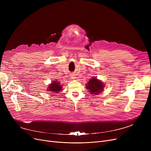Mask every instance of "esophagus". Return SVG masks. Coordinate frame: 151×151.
<instances>
[{
	"instance_id": "1",
	"label": "esophagus",
	"mask_w": 151,
	"mask_h": 151,
	"mask_svg": "<svg viewBox=\"0 0 151 151\" xmlns=\"http://www.w3.org/2000/svg\"><path fill=\"white\" fill-rule=\"evenodd\" d=\"M70 78H71V80H74V79H75V76L73 75H70Z\"/></svg>"
}]
</instances>
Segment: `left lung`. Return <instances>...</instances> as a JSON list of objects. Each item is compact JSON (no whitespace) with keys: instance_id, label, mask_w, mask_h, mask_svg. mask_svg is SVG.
Here are the masks:
<instances>
[{"instance_id":"8db88e82","label":"left lung","mask_w":151,"mask_h":151,"mask_svg":"<svg viewBox=\"0 0 151 151\" xmlns=\"http://www.w3.org/2000/svg\"><path fill=\"white\" fill-rule=\"evenodd\" d=\"M105 87L104 83L98 80L96 77H93L86 84V88L88 89L90 94L98 95L104 91Z\"/></svg>"}]
</instances>
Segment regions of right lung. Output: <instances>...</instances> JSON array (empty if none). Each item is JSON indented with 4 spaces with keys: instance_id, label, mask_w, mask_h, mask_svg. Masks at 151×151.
Wrapping results in <instances>:
<instances>
[{
    "instance_id": "1",
    "label": "right lung",
    "mask_w": 151,
    "mask_h": 151,
    "mask_svg": "<svg viewBox=\"0 0 151 151\" xmlns=\"http://www.w3.org/2000/svg\"><path fill=\"white\" fill-rule=\"evenodd\" d=\"M62 85L58 81L54 80L51 84L47 86V91H49L50 93H59L60 91H62Z\"/></svg>"
}]
</instances>
